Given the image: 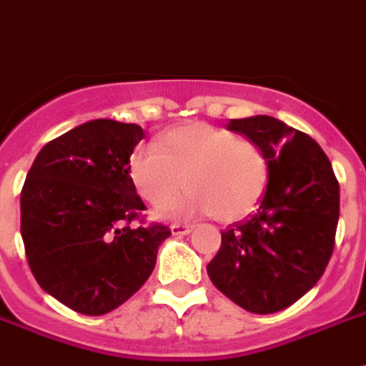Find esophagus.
I'll return each instance as SVG.
<instances>
[{
  "instance_id": "esophagus-1",
  "label": "esophagus",
  "mask_w": 366,
  "mask_h": 366,
  "mask_svg": "<svg viewBox=\"0 0 366 366\" xmlns=\"http://www.w3.org/2000/svg\"><path fill=\"white\" fill-rule=\"evenodd\" d=\"M192 229H194V227H192V225H188V223H174V225L170 227L172 235H188Z\"/></svg>"
}]
</instances>
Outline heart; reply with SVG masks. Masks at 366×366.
Masks as SVG:
<instances>
[{
	"label": "heart",
	"instance_id": "1",
	"mask_svg": "<svg viewBox=\"0 0 366 366\" xmlns=\"http://www.w3.org/2000/svg\"><path fill=\"white\" fill-rule=\"evenodd\" d=\"M129 174L152 207H167L186 186L190 192L172 206L174 214H212L217 222H235L259 204L269 164L251 139L190 123L168 131L157 144L137 147Z\"/></svg>",
	"mask_w": 366,
	"mask_h": 366
}]
</instances>
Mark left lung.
I'll list each match as a JSON object with an SVG mask.
<instances>
[{"label": "left lung", "mask_w": 366, "mask_h": 366, "mask_svg": "<svg viewBox=\"0 0 366 366\" xmlns=\"http://www.w3.org/2000/svg\"><path fill=\"white\" fill-rule=\"evenodd\" d=\"M229 131L259 144L269 182L259 209L222 231L209 280L237 306L274 314L322 278L333 253L339 182L314 139L269 115L231 119Z\"/></svg>", "instance_id": "obj_1"}]
</instances>
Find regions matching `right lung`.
Segmentation results:
<instances>
[{"label":"right lung","instance_id":"obj_1","mask_svg":"<svg viewBox=\"0 0 366 366\" xmlns=\"http://www.w3.org/2000/svg\"><path fill=\"white\" fill-rule=\"evenodd\" d=\"M144 137L135 123L94 119L46 143L21 190L29 269L52 298L104 315L151 276L170 229L137 225L144 209L129 157Z\"/></svg>","mask_w":366,"mask_h":366}]
</instances>
